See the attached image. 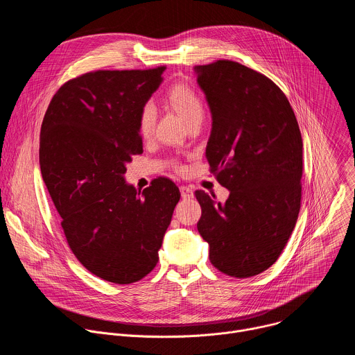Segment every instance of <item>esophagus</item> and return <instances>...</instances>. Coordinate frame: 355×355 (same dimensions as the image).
Returning <instances> with one entry per match:
<instances>
[{
    "label": "esophagus",
    "instance_id": "34e87169",
    "mask_svg": "<svg viewBox=\"0 0 355 355\" xmlns=\"http://www.w3.org/2000/svg\"><path fill=\"white\" fill-rule=\"evenodd\" d=\"M180 191H181V196H182V199H189V198H192V196H193V192H192V189H191L189 187L182 185V187H180Z\"/></svg>",
    "mask_w": 355,
    "mask_h": 355
}]
</instances>
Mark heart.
Returning a JSON list of instances; mask_svg holds the SVG:
<instances>
[{"mask_svg": "<svg viewBox=\"0 0 355 355\" xmlns=\"http://www.w3.org/2000/svg\"><path fill=\"white\" fill-rule=\"evenodd\" d=\"M168 103L185 118L188 125L193 122H200L204 118V103H202L198 92L185 83H175L168 87L166 92ZM157 119L156 105L151 101H146L141 104L137 114V129L143 139H148L155 132ZM175 170H181L180 164H174Z\"/></svg>", "mask_w": 355, "mask_h": 355, "instance_id": "heart-1", "label": "heart"}]
</instances>
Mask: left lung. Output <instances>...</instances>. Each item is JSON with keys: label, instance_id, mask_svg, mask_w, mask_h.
<instances>
[{"label": "left lung", "instance_id": "8db88e82", "mask_svg": "<svg viewBox=\"0 0 355 355\" xmlns=\"http://www.w3.org/2000/svg\"><path fill=\"white\" fill-rule=\"evenodd\" d=\"M196 80L212 112L209 168L230 191L220 202L196 191L198 232L220 272L248 278L281 256L302 199V135L282 89L237 62L198 66Z\"/></svg>", "mask_w": 355, "mask_h": 355}]
</instances>
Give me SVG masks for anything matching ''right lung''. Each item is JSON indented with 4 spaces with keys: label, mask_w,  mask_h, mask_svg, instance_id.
I'll return each instance as SVG.
<instances>
[{
    "label": "right lung",
    "mask_w": 355,
    "mask_h": 355,
    "mask_svg": "<svg viewBox=\"0 0 355 355\" xmlns=\"http://www.w3.org/2000/svg\"><path fill=\"white\" fill-rule=\"evenodd\" d=\"M166 69L74 77L53 95L42 122L40 171L67 244L91 274L119 285L156 267L181 196L166 177L151 181L141 196L123 180L132 156L143 151L139 110Z\"/></svg>",
    "instance_id": "obj_1"
}]
</instances>
